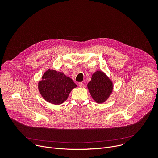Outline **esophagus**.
Here are the masks:
<instances>
[{
	"mask_svg": "<svg viewBox=\"0 0 158 158\" xmlns=\"http://www.w3.org/2000/svg\"><path fill=\"white\" fill-rule=\"evenodd\" d=\"M79 85L80 87H84V84L82 82H79Z\"/></svg>",
	"mask_w": 158,
	"mask_h": 158,
	"instance_id": "1",
	"label": "esophagus"
}]
</instances>
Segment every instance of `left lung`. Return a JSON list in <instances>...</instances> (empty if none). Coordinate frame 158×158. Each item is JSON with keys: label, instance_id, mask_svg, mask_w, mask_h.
I'll list each match as a JSON object with an SVG mask.
<instances>
[{"label": "left lung", "instance_id": "left-lung-1", "mask_svg": "<svg viewBox=\"0 0 158 158\" xmlns=\"http://www.w3.org/2000/svg\"><path fill=\"white\" fill-rule=\"evenodd\" d=\"M87 88L93 99L97 103L101 104L111 94L113 84L104 73L98 71L93 74L91 81L87 84Z\"/></svg>", "mask_w": 158, "mask_h": 158}]
</instances>
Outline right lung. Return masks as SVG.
Here are the masks:
<instances>
[{"instance_id": "add662e5", "label": "right lung", "mask_w": 158, "mask_h": 158, "mask_svg": "<svg viewBox=\"0 0 158 158\" xmlns=\"http://www.w3.org/2000/svg\"><path fill=\"white\" fill-rule=\"evenodd\" d=\"M77 85L63 73L48 69L38 83V89L43 98L49 103L59 105L68 98L72 89Z\"/></svg>"}]
</instances>
